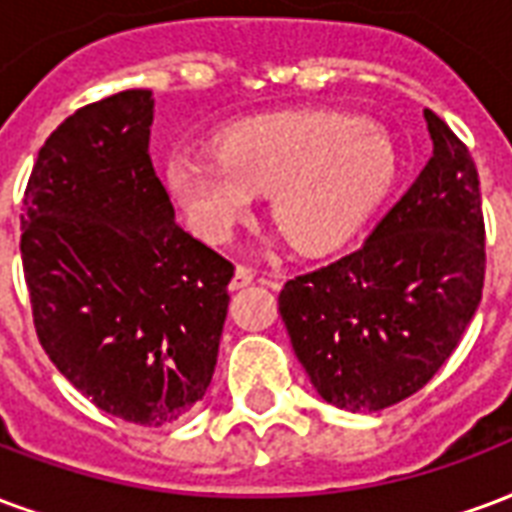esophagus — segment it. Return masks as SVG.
<instances>
[{
    "mask_svg": "<svg viewBox=\"0 0 512 512\" xmlns=\"http://www.w3.org/2000/svg\"><path fill=\"white\" fill-rule=\"evenodd\" d=\"M255 279V271L246 266H238L236 274H233V279H230V290H241V287H246L249 282Z\"/></svg>",
    "mask_w": 512,
    "mask_h": 512,
    "instance_id": "1",
    "label": "esophagus"
}]
</instances>
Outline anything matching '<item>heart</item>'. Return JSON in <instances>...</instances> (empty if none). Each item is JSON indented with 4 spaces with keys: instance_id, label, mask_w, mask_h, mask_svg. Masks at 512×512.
<instances>
[{
    "instance_id": "1",
    "label": "heart",
    "mask_w": 512,
    "mask_h": 512,
    "mask_svg": "<svg viewBox=\"0 0 512 512\" xmlns=\"http://www.w3.org/2000/svg\"><path fill=\"white\" fill-rule=\"evenodd\" d=\"M214 151H176L162 165L168 198L208 244L233 241L268 192L271 217L298 249L333 252L366 225L399 173L380 124L331 108L238 121L219 132Z\"/></svg>"
}]
</instances>
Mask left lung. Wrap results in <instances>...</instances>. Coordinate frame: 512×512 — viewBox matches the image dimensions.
Wrapping results in <instances>:
<instances>
[{"label":"left lung","instance_id":"left-lung-1","mask_svg":"<svg viewBox=\"0 0 512 512\" xmlns=\"http://www.w3.org/2000/svg\"><path fill=\"white\" fill-rule=\"evenodd\" d=\"M431 160L361 249L295 276L279 312L328 404L377 412L418 393L456 350L486 276L478 168L437 113Z\"/></svg>","mask_w":512,"mask_h":512}]
</instances>
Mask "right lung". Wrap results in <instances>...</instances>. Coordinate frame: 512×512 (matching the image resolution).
<instances>
[{
  "mask_svg": "<svg viewBox=\"0 0 512 512\" xmlns=\"http://www.w3.org/2000/svg\"><path fill=\"white\" fill-rule=\"evenodd\" d=\"M151 124L149 89H127L51 132L26 187L21 260L56 369L102 412L165 426L206 396L233 266L176 225Z\"/></svg>",
  "mask_w": 512,
  "mask_h": 512,
  "instance_id": "add662e5",
  "label": "right lung"
}]
</instances>
